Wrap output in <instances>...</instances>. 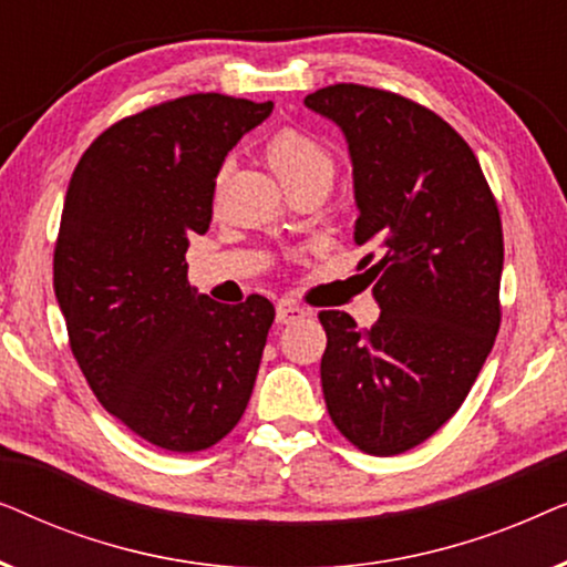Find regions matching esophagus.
Listing matches in <instances>:
<instances>
[{
  "instance_id": "obj_1",
  "label": "esophagus",
  "mask_w": 567,
  "mask_h": 567,
  "mask_svg": "<svg viewBox=\"0 0 567 567\" xmlns=\"http://www.w3.org/2000/svg\"><path fill=\"white\" fill-rule=\"evenodd\" d=\"M309 312L305 307H299V305H293V301H278V307H276V322H281V324H289V322H293V320H301V317H307Z\"/></svg>"
}]
</instances>
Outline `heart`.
Masks as SVG:
<instances>
[{
    "label": "heart",
    "mask_w": 567,
    "mask_h": 567,
    "mask_svg": "<svg viewBox=\"0 0 567 567\" xmlns=\"http://www.w3.org/2000/svg\"><path fill=\"white\" fill-rule=\"evenodd\" d=\"M262 154L289 190L309 181H332L336 175V159L330 150L309 131L293 126L274 131L262 146Z\"/></svg>",
    "instance_id": "obj_1"
}]
</instances>
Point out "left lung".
Wrapping results in <instances>:
<instances>
[{
    "label": "left lung",
    "mask_w": 567,
    "mask_h": 567,
    "mask_svg": "<svg viewBox=\"0 0 567 567\" xmlns=\"http://www.w3.org/2000/svg\"><path fill=\"white\" fill-rule=\"evenodd\" d=\"M305 105L343 128L359 204V270L382 307L371 328L322 309L320 374L336 429L394 456L462 408L501 328L503 227L470 144L398 92L340 82Z\"/></svg>",
    "instance_id": "8db88e82"
}]
</instances>
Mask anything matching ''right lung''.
<instances>
[{
    "instance_id": "1",
    "label": "right lung",
    "mask_w": 567,
    "mask_h": 567,
    "mask_svg": "<svg viewBox=\"0 0 567 567\" xmlns=\"http://www.w3.org/2000/svg\"><path fill=\"white\" fill-rule=\"evenodd\" d=\"M274 103L196 92L105 128L76 162L53 247L69 348L107 413L175 454L219 444L243 417L276 309L219 305L188 284L227 152Z\"/></svg>"
}]
</instances>
